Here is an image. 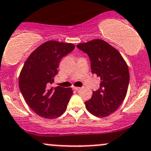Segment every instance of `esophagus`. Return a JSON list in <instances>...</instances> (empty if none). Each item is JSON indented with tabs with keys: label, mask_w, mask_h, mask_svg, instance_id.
I'll return each mask as SVG.
<instances>
[{
	"label": "esophagus",
	"mask_w": 151,
	"mask_h": 151,
	"mask_svg": "<svg viewBox=\"0 0 151 151\" xmlns=\"http://www.w3.org/2000/svg\"><path fill=\"white\" fill-rule=\"evenodd\" d=\"M73 88H74V90H76V91H79V90H80V87H74Z\"/></svg>",
	"instance_id": "34e87169"
}]
</instances>
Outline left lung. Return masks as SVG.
Listing matches in <instances>:
<instances>
[{
	"instance_id": "left-lung-1",
	"label": "left lung",
	"mask_w": 151,
	"mask_h": 151,
	"mask_svg": "<svg viewBox=\"0 0 151 151\" xmlns=\"http://www.w3.org/2000/svg\"><path fill=\"white\" fill-rule=\"evenodd\" d=\"M77 47L87 53L91 72L101 78L100 88L86 101V107L97 117L108 116L118 109L126 97L129 82L127 65L115 47L101 39L79 44Z\"/></svg>"
}]
</instances>
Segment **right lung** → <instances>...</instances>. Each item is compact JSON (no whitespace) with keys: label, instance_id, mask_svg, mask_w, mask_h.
Segmentation results:
<instances>
[{"label":"right lung","instance_id":"right-lung-1","mask_svg":"<svg viewBox=\"0 0 151 151\" xmlns=\"http://www.w3.org/2000/svg\"><path fill=\"white\" fill-rule=\"evenodd\" d=\"M73 44L48 41L38 47L25 62L19 75V88L30 109L42 118H56L66 110L71 88H50L61 59L72 51Z\"/></svg>","mask_w":151,"mask_h":151}]
</instances>
